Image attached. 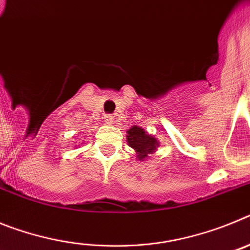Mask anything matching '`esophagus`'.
<instances>
[{
  "instance_id": "obj_1",
  "label": "esophagus",
  "mask_w": 250,
  "mask_h": 250,
  "mask_svg": "<svg viewBox=\"0 0 250 250\" xmlns=\"http://www.w3.org/2000/svg\"><path fill=\"white\" fill-rule=\"evenodd\" d=\"M105 123L109 124V125H111V124L114 123V116H112V115H110V114L105 115Z\"/></svg>"
}]
</instances>
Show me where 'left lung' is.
I'll list each match as a JSON object with an SVG mask.
<instances>
[{
    "mask_svg": "<svg viewBox=\"0 0 250 250\" xmlns=\"http://www.w3.org/2000/svg\"><path fill=\"white\" fill-rule=\"evenodd\" d=\"M126 139L129 146L135 150L136 158L141 161L150 158L149 155L154 154L159 146L158 139L146 134L144 129L135 125L126 131Z\"/></svg>",
    "mask_w": 250,
    "mask_h": 250,
    "instance_id": "obj_1",
    "label": "left lung"
}]
</instances>
